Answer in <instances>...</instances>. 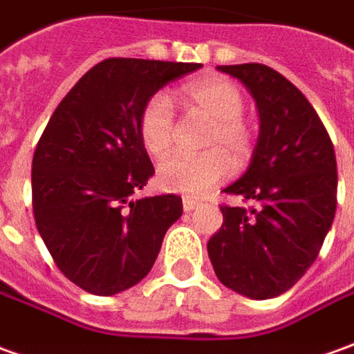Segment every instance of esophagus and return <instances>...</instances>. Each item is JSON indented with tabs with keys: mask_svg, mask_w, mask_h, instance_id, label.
Segmentation results:
<instances>
[{
	"mask_svg": "<svg viewBox=\"0 0 354 354\" xmlns=\"http://www.w3.org/2000/svg\"><path fill=\"white\" fill-rule=\"evenodd\" d=\"M182 205H184V211H194V209L199 207L201 203L196 201V199H192V197H184V199H182Z\"/></svg>",
	"mask_w": 354,
	"mask_h": 354,
	"instance_id": "esophagus-1",
	"label": "esophagus"
}]
</instances>
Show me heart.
Instances as JSON below:
<instances>
[{
	"instance_id": "1",
	"label": "heart",
	"mask_w": 354,
	"mask_h": 354,
	"mask_svg": "<svg viewBox=\"0 0 354 354\" xmlns=\"http://www.w3.org/2000/svg\"><path fill=\"white\" fill-rule=\"evenodd\" d=\"M180 96L189 112L211 120L203 137L201 155H176L158 167L162 189L184 196H203L230 174L244 168L256 151V133L242 118L244 95L232 81L205 77L182 86ZM139 137L149 155L162 158L176 141V114L167 95H155L139 118Z\"/></svg>"
}]
</instances>
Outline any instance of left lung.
<instances>
[{"label": "left lung", "instance_id": "left-lung-1", "mask_svg": "<svg viewBox=\"0 0 354 354\" xmlns=\"http://www.w3.org/2000/svg\"><path fill=\"white\" fill-rule=\"evenodd\" d=\"M242 81L259 112L244 176L225 187L252 207L221 205L207 252L218 281L248 298L283 295L316 261L337 207V160L308 98L263 64L218 66Z\"/></svg>", "mask_w": 354, "mask_h": 354}]
</instances>
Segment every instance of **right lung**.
Returning a JSON list of instances; mask_svg holds the SVG:
<instances>
[{"mask_svg": "<svg viewBox=\"0 0 354 354\" xmlns=\"http://www.w3.org/2000/svg\"><path fill=\"white\" fill-rule=\"evenodd\" d=\"M201 64L110 57L57 104L32 157L36 228L59 271L112 297L151 271L182 197H141L155 174L139 118L158 88Z\"/></svg>", "mask_w": 354, "mask_h": 354, "instance_id": "1", "label": "right lung"}]
</instances>
